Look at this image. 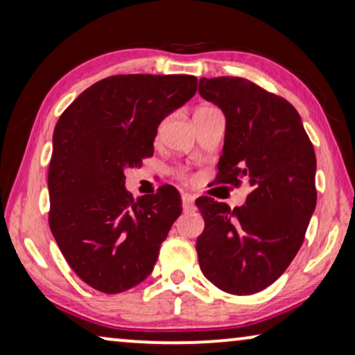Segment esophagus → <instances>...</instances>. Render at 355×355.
<instances>
[{"instance_id":"obj_1","label":"esophagus","mask_w":355,"mask_h":355,"mask_svg":"<svg viewBox=\"0 0 355 355\" xmlns=\"http://www.w3.org/2000/svg\"><path fill=\"white\" fill-rule=\"evenodd\" d=\"M182 202H183L184 211H193L194 209V196H191V194L184 193L182 196Z\"/></svg>"}]
</instances>
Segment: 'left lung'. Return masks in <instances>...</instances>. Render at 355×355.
Listing matches in <instances>:
<instances>
[{
    "mask_svg": "<svg viewBox=\"0 0 355 355\" xmlns=\"http://www.w3.org/2000/svg\"><path fill=\"white\" fill-rule=\"evenodd\" d=\"M199 94L222 109L225 141L218 182L251 188L233 211L196 199L204 218L199 267L222 291L243 296L283 275L304 241L317 204L313 146L286 99L238 77L199 80Z\"/></svg>",
    "mask_w": 355,
    "mask_h": 355,
    "instance_id": "8db88e82",
    "label": "left lung"
}]
</instances>
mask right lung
Segmentation results:
<instances>
[{
  "label": "right lung",
  "mask_w": 355,
  "mask_h": 355,
  "mask_svg": "<svg viewBox=\"0 0 355 355\" xmlns=\"http://www.w3.org/2000/svg\"><path fill=\"white\" fill-rule=\"evenodd\" d=\"M193 76H116L85 89L59 117L49 162V228L72 270L116 294L149 277L182 214L173 187L137 201L125 168L153 156L157 127L194 96Z\"/></svg>",
  "instance_id": "add662e5"
}]
</instances>
